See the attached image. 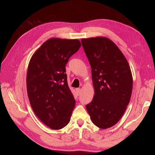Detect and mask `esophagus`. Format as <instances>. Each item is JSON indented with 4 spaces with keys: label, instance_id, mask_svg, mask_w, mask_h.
Segmentation results:
<instances>
[{
    "label": "esophagus",
    "instance_id": "esophagus-1",
    "mask_svg": "<svg viewBox=\"0 0 155 155\" xmlns=\"http://www.w3.org/2000/svg\"><path fill=\"white\" fill-rule=\"evenodd\" d=\"M81 88H76V91H77V94L78 95H80V94H81Z\"/></svg>",
    "mask_w": 155,
    "mask_h": 155
}]
</instances>
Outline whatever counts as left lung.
<instances>
[{"mask_svg":"<svg viewBox=\"0 0 155 155\" xmlns=\"http://www.w3.org/2000/svg\"><path fill=\"white\" fill-rule=\"evenodd\" d=\"M81 42L92 68L94 89L87 110L97 127L110 128L123 117L130 102L133 83L130 66L109 38H82Z\"/></svg>","mask_w":155,"mask_h":155,"instance_id":"obj_1","label":"left lung"}]
</instances>
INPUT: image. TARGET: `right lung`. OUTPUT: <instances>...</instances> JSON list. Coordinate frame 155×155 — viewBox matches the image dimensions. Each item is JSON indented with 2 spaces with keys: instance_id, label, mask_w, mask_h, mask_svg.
Here are the masks:
<instances>
[{
  "instance_id": "right-lung-1",
  "label": "right lung",
  "mask_w": 155,
  "mask_h": 155,
  "mask_svg": "<svg viewBox=\"0 0 155 155\" xmlns=\"http://www.w3.org/2000/svg\"><path fill=\"white\" fill-rule=\"evenodd\" d=\"M77 39L52 38L38 48L29 62L27 93L34 113L51 129L68 124L75 100L67 83L65 66L81 47Z\"/></svg>"
}]
</instances>
